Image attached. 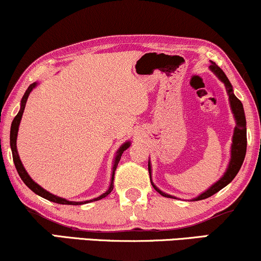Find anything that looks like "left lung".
Here are the masks:
<instances>
[{
    "mask_svg": "<svg viewBox=\"0 0 261 261\" xmlns=\"http://www.w3.org/2000/svg\"><path fill=\"white\" fill-rule=\"evenodd\" d=\"M211 70H212L214 73L218 75V78L220 81L225 84L227 95H229V100H230V106H231L232 113L235 115L236 119V126H235V131H233V136H232V146H231V159H230V164L229 167H227L226 172L224 173V176L220 178L217 183H214L212 187L210 188L208 190L204 191V193L201 194L200 196H197L196 199H194L195 201L199 200H203L207 199V197L214 195L216 193H218L219 190H222L224 187H226L233 178L236 177V174L239 173V171L242 166L243 160H245L246 156V150H247V128H246V115H245V111H243V106L242 102H241L239 98L235 96L232 91V85L229 82V79L225 75V73L220 70V68L217 66L214 62H212V65L210 66ZM150 163H148V171H149V176H150ZM150 183L151 186L160 195H163L165 197H172L171 195H167V194L163 193V191L158 189L156 187L154 186L153 182H151L150 178Z\"/></svg>",
    "mask_w": 261,
    "mask_h": 261,
    "instance_id": "8db88e82",
    "label": "left lung"
}]
</instances>
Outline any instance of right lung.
<instances>
[{
	"label": "right lung",
	"mask_w": 261,
	"mask_h": 261,
	"mask_svg": "<svg viewBox=\"0 0 261 261\" xmlns=\"http://www.w3.org/2000/svg\"><path fill=\"white\" fill-rule=\"evenodd\" d=\"M37 83H32L30 87L28 88V90L25 91L24 96L21 98V107H20V111H19V113L15 115L14 120L12 121V126H11V148H12V153H13V161H14V165H15V169L18 171L19 176L22 179V182H24L26 186H28L30 189L34 191L35 194H37V195L44 197V199H47L49 201H53V202H57V203H61V204H83V203H88V202H92V201H97V200H101L103 199V197H106L108 194L111 193L112 190H113V179H114V173H115V170H117V166H118V163H119L120 160V156L121 154L124 153L125 149H127L128 147H130V142H126V143H124L123 146L119 148V150L117 151V156H115V160H114V165H113V174H112V182H111V186L108 188V190L106 193L102 194L101 196L96 197V199H92V200H89V201H83V202H75V201H68L66 199H62V197H59V196H55L53 195V194L49 193V191L44 190L42 187H39L37 183H35L34 180L31 179V177L29 176L28 172H26L24 166H22L20 159H19V155H18V150H16V136H18V130H19V124H20V120H21V117H22V113H24V110H25V105H26V101H28V97L30 95V92L32 91V89H34Z\"/></svg>",
	"instance_id": "1"
}]
</instances>
